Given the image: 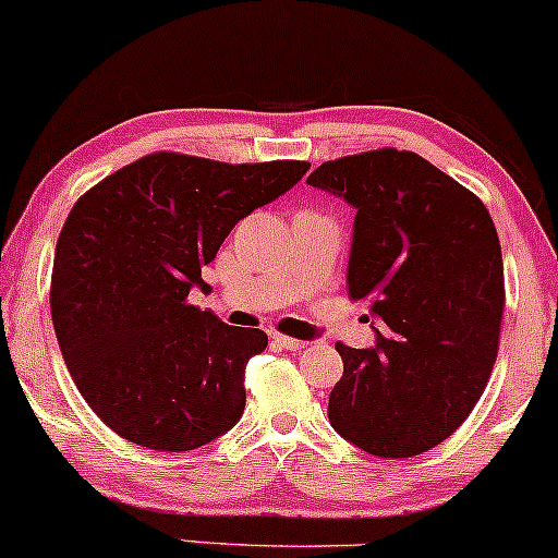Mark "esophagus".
Returning <instances> with one entry per match:
<instances>
[{"instance_id":"1","label":"esophagus","mask_w":558,"mask_h":558,"mask_svg":"<svg viewBox=\"0 0 558 558\" xmlns=\"http://www.w3.org/2000/svg\"><path fill=\"white\" fill-rule=\"evenodd\" d=\"M274 342L284 350H303L308 342L305 340H295V337H287V335H274Z\"/></svg>"}]
</instances>
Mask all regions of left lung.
<instances>
[{"label": "left lung", "instance_id": "obj_1", "mask_svg": "<svg viewBox=\"0 0 558 558\" xmlns=\"http://www.w3.org/2000/svg\"><path fill=\"white\" fill-rule=\"evenodd\" d=\"M311 186L355 208L348 292L372 300L377 345L337 342L329 422L379 459L440 446L477 405L498 355L504 258L482 199L409 149L327 160Z\"/></svg>", "mask_w": 558, "mask_h": 558}]
</instances>
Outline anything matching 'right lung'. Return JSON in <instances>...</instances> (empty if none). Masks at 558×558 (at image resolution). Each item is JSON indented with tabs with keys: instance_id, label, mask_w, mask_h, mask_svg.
I'll return each mask as SVG.
<instances>
[{
	"instance_id": "obj_1",
	"label": "right lung",
	"mask_w": 558,
	"mask_h": 558,
	"mask_svg": "<svg viewBox=\"0 0 558 558\" xmlns=\"http://www.w3.org/2000/svg\"><path fill=\"white\" fill-rule=\"evenodd\" d=\"M311 162L153 153L78 197L54 247L52 324L92 411L123 440L195 450L240 422L260 329L190 303L236 221L295 186Z\"/></svg>"
}]
</instances>
